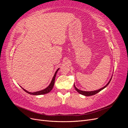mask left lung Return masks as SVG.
I'll return each mask as SVG.
<instances>
[{
    "label": "left lung",
    "mask_w": 128,
    "mask_h": 128,
    "mask_svg": "<svg viewBox=\"0 0 128 128\" xmlns=\"http://www.w3.org/2000/svg\"><path fill=\"white\" fill-rule=\"evenodd\" d=\"M111 80H112V78H110V80L109 82H108V83L107 84L106 86H104V87L102 88L99 89V90H96V91H89V92H88V91H83L80 90H78V88H76L75 87V85H74V88H75V90H76L77 92H78L79 93V94H81L84 95V96H93V95H94V94H97V93H98L99 92H100V91L102 90V89H104V88H105L108 86V85L109 84V83H110V82Z\"/></svg>",
    "instance_id": "obj_1"
}]
</instances>
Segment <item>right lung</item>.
<instances>
[{
    "label": "right lung",
    "instance_id": "right-lung-1",
    "mask_svg": "<svg viewBox=\"0 0 128 128\" xmlns=\"http://www.w3.org/2000/svg\"><path fill=\"white\" fill-rule=\"evenodd\" d=\"M59 69H57V70L56 71V73L54 75L53 77V79L51 81V83H50V84L49 85V86L46 88L44 89V90H41V91H37V92H29L28 91H26V90H24V88H22V89H24V91H26V92L28 93V94H32V95H41V94H48V92H50V91H51L52 90V89L53 88V86H54V82H55V78H56V74L57 73V72L59 70Z\"/></svg>",
    "mask_w": 128,
    "mask_h": 128
}]
</instances>
